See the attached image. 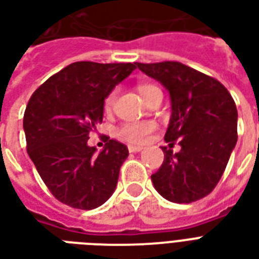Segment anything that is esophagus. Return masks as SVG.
Segmentation results:
<instances>
[{
    "mask_svg": "<svg viewBox=\"0 0 259 259\" xmlns=\"http://www.w3.org/2000/svg\"><path fill=\"white\" fill-rule=\"evenodd\" d=\"M128 150H130V152H139L143 150V147H140V146H128Z\"/></svg>",
    "mask_w": 259,
    "mask_h": 259,
    "instance_id": "obj_1",
    "label": "esophagus"
}]
</instances>
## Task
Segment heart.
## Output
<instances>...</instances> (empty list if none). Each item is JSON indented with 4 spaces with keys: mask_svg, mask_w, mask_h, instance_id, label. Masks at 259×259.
<instances>
[{
    "mask_svg": "<svg viewBox=\"0 0 259 259\" xmlns=\"http://www.w3.org/2000/svg\"><path fill=\"white\" fill-rule=\"evenodd\" d=\"M155 89H158L157 86L151 85V83H142V85L138 86L140 96L144 100L148 97V94L151 93L152 90ZM115 100L116 90H112L104 100V109L107 112L111 111L113 105H115ZM155 127H157L155 123L148 121V120H144V121H128V123H123L116 128L115 135L116 138H119L120 140H123L125 143L142 144L147 140V138L155 130Z\"/></svg>",
    "mask_w": 259,
    "mask_h": 259,
    "instance_id": "b5f03b06",
    "label": "heart"
}]
</instances>
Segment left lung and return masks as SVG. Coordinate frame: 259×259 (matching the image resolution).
Returning <instances> with one entry per match:
<instances>
[{
    "label": "left lung",
    "instance_id": "left-lung-1",
    "mask_svg": "<svg viewBox=\"0 0 259 259\" xmlns=\"http://www.w3.org/2000/svg\"><path fill=\"white\" fill-rule=\"evenodd\" d=\"M169 90L171 117L165 159L151 181L162 197L189 204L205 197L223 176L238 140V111L223 83L180 62L136 63ZM178 143L182 151L172 154Z\"/></svg>",
    "mask_w": 259,
    "mask_h": 259
}]
</instances>
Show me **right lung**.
Masks as SVG:
<instances>
[{"label":"right lung","instance_id":"add662e5","mask_svg":"<svg viewBox=\"0 0 259 259\" xmlns=\"http://www.w3.org/2000/svg\"><path fill=\"white\" fill-rule=\"evenodd\" d=\"M135 69L136 63L75 62L29 98L23 123L27 152L58 201L88 211L115 192L127 146L111 139L96 154L88 139L102 121L105 97Z\"/></svg>","mask_w":259,"mask_h":259}]
</instances>
